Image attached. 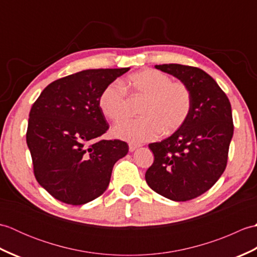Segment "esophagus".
<instances>
[{
    "mask_svg": "<svg viewBox=\"0 0 257 257\" xmlns=\"http://www.w3.org/2000/svg\"><path fill=\"white\" fill-rule=\"evenodd\" d=\"M139 147H140L139 144L130 143V144H129V150H130V151H134V150H136L137 148H139Z\"/></svg>",
    "mask_w": 257,
    "mask_h": 257,
    "instance_id": "esophagus-1",
    "label": "esophagus"
}]
</instances>
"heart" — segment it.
<instances>
[{
	"mask_svg": "<svg viewBox=\"0 0 257 257\" xmlns=\"http://www.w3.org/2000/svg\"><path fill=\"white\" fill-rule=\"evenodd\" d=\"M134 96L145 98L141 103L143 117L129 119L113 128L117 137L145 143L156 139L163 132L170 135L187 121L192 108V92L183 81H172L169 75L157 69H144L132 74L127 79ZM99 108L111 121H120L129 113L127 91L113 81L106 86L99 96Z\"/></svg>",
	"mask_w": 257,
	"mask_h": 257,
	"instance_id": "1",
	"label": "heart"
}]
</instances>
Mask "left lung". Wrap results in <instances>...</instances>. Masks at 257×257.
<instances>
[{
  "mask_svg": "<svg viewBox=\"0 0 257 257\" xmlns=\"http://www.w3.org/2000/svg\"><path fill=\"white\" fill-rule=\"evenodd\" d=\"M155 67L189 86L192 108L181 128L149 145L155 160L146 172V181L165 198L189 201L211 189L225 170L234 132L231 103L204 70L180 64Z\"/></svg>",
  "mask_w": 257,
  "mask_h": 257,
  "instance_id": "obj_1",
  "label": "left lung"
}]
</instances>
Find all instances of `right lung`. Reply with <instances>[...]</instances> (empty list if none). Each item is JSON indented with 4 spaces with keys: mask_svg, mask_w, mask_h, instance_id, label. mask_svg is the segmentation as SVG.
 Segmentation results:
<instances>
[{
    "mask_svg": "<svg viewBox=\"0 0 257 257\" xmlns=\"http://www.w3.org/2000/svg\"><path fill=\"white\" fill-rule=\"evenodd\" d=\"M130 68L87 69L53 81L30 111L26 143L34 176L53 198L81 205L105 192L122 140L100 139L109 124L99 108L106 86Z\"/></svg>",
    "mask_w": 257,
    "mask_h": 257,
    "instance_id": "obj_1",
    "label": "right lung"
}]
</instances>
